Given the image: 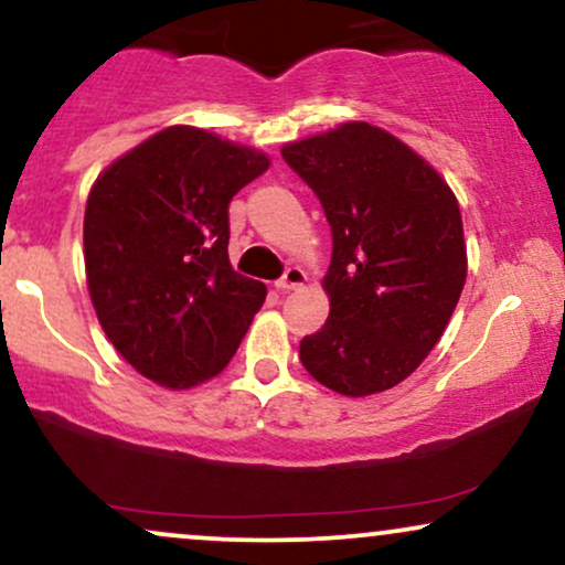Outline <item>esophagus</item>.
<instances>
[{"instance_id": "34e87169", "label": "esophagus", "mask_w": 565, "mask_h": 565, "mask_svg": "<svg viewBox=\"0 0 565 565\" xmlns=\"http://www.w3.org/2000/svg\"><path fill=\"white\" fill-rule=\"evenodd\" d=\"M302 284H305V270L297 268V265H291V268L284 270V276L276 281V289L289 291V289L302 287Z\"/></svg>"}]
</instances>
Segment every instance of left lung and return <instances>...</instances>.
<instances>
[{
    "label": "left lung",
    "mask_w": 565,
    "mask_h": 565,
    "mask_svg": "<svg viewBox=\"0 0 565 565\" xmlns=\"http://www.w3.org/2000/svg\"><path fill=\"white\" fill-rule=\"evenodd\" d=\"M331 226L329 318L300 342L316 382L348 397L392 390L434 350L466 284L463 221L445 179L371 124L281 149Z\"/></svg>",
    "instance_id": "1"
}]
</instances>
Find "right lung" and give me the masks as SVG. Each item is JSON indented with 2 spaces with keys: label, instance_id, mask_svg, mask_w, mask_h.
Masks as SVG:
<instances>
[{
  "label": "right lung",
  "instance_id": "obj_1",
  "mask_svg": "<svg viewBox=\"0 0 565 565\" xmlns=\"http://www.w3.org/2000/svg\"><path fill=\"white\" fill-rule=\"evenodd\" d=\"M268 166L253 147L171 126L92 186L88 295L113 348L141 376L189 390L234 358L265 287L231 268L228 202Z\"/></svg>",
  "mask_w": 565,
  "mask_h": 565
}]
</instances>
